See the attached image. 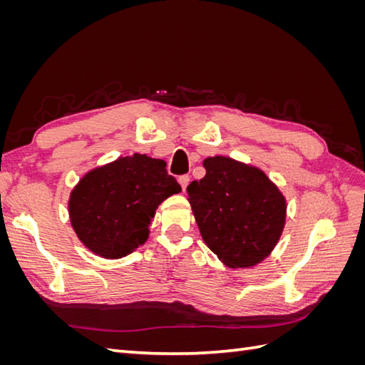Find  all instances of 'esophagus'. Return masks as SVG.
<instances>
[{
  "mask_svg": "<svg viewBox=\"0 0 365 365\" xmlns=\"http://www.w3.org/2000/svg\"><path fill=\"white\" fill-rule=\"evenodd\" d=\"M178 182L181 184L182 190H185L187 185H189V182H190V176H189V175H181L180 178H178Z\"/></svg>",
  "mask_w": 365,
  "mask_h": 365,
  "instance_id": "34e87169",
  "label": "esophagus"
}]
</instances>
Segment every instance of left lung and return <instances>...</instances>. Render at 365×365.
Instances as JSON below:
<instances>
[{
  "label": "left lung",
  "mask_w": 365,
  "mask_h": 365,
  "mask_svg": "<svg viewBox=\"0 0 365 365\" xmlns=\"http://www.w3.org/2000/svg\"><path fill=\"white\" fill-rule=\"evenodd\" d=\"M204 168V178L187 187L204 242L230 268L257 264L280 239L283 195L262 170L231 158H207Z\"/></svg>",
  "instance_id": "left-lung-1"
}]
</instances>
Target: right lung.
<instances>
[{
    "mask_svg": "<svg viewBox=\"0 0 365 365\" xmlns=\"http://www.w3.org/2000/svg\"><path fill=\"white\" fill-rule=\"evenodd\" d=\"M181 185L165 161L135 153L86 173L70 196V219L85 247L105 259L143 245L157 207Z\"/></svg>",
    "mask_w": 365,
    "mask_h": 365,
    "instance_id": "1",
    "label": "right lung"
}]
</instances>
